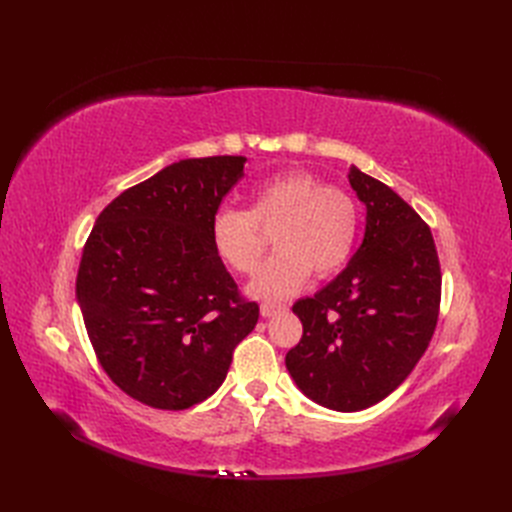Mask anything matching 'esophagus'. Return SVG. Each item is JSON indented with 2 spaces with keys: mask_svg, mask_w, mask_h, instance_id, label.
<instances>
[{
  "mask_svg": "<svg viewBox=\"0 0 512 512\" xmlns=\"http://www.w3.org/2000/svg\"><path fill=\"white\" fill-rule=\"evenodd\" d=\"M284 309H286V305H282V303H262L260 305V316L262 318H271L275 314L284 312Z\"/></svg>",
  "mask_w": 512,
  "mask_h": 512,
  "instance_id": "obj_1",
  "label": "esophagus"
}]
</instances>
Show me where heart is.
Listing matches in <instances>:
<instances>
[{"instance_id":"b5f03b06","label":"heart","mask_w":512,"mask_h":512,"mask_svg":"<svg viewBox=\"0 0 512 512\" xmlns=\"http://www.w3.org/2000/svg\"><path fill=\"white\" fill-rule=\"evenodd\" d=\"M359 205L339 185H324L309 170L290 168L254 185L252 207H224L213 215L211 239L228 265L250 275L265 254V230H275L277 252L260 267L247 292L277 301L299 292L309 275L329 277L352 256Z\"/></svg>"}]
</instances>
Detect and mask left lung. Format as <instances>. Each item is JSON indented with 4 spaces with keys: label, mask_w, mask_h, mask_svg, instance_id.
Returning <instances> with one entry per match:
<instances>
[{
    "label": "left lung",
    "mask_w": 512,
    "mask_h": 512,
    "mask_svg": "<svg viewBox=\"0 0 512 512\" xmlns=\"http://www.w3.org/2000/svg\"><path fill=\"white\" fill-rule=\"evenodd\" d=\"M365 235L346 269L292 312L301 342L286 369L316 404L356 412L404 382L436 331L442 273L429 226L389 185L350 166Z\"/></svg>",
    "instance_id": "left-lung-1"
}]
</instances>
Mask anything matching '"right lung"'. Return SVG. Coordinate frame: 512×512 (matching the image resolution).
<instances>
[{"label":"right lung","instance_id":"obj_1","mask_svg":"<svg viewBox=\"0 0 512 512\" xmlns=\"http://www.w3.org/2000/svg\"><path fill=\"white\" fill-rule=\"evenodd\" d=\"M243 156L179 160L121 192L85 243L76 301L102 369L145 406L185 410L220 389L258 305L211 239Z\"/></svg>","mask_w":512,"mask_h":512}]
</instances>
